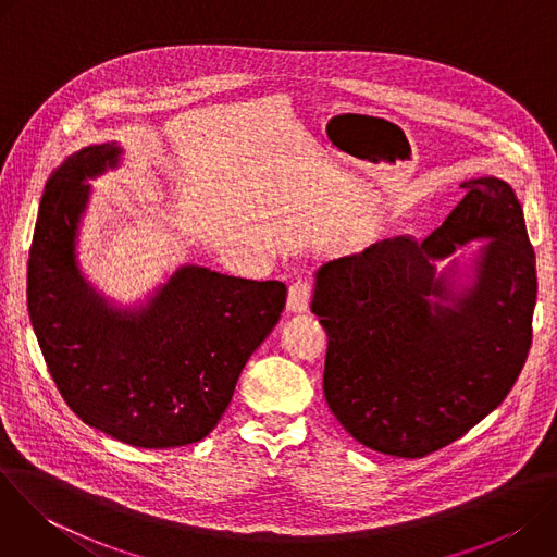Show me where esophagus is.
<instances>
[{"label":"esophagus","mask_w":557,"mask_h":557,"mask_svg":"<svg viewBox=\"0 0 557 557\" xmlns=\"http://www.w3.org/2000/svg\"><path fill=\"white\" fill-rule=\"evenodd\" d=\"M308 301H310V284L306 280H295L288 286V299H286L288 312H304L308 308Z\"/></svg>","instance_id":"1"}]
</instances>
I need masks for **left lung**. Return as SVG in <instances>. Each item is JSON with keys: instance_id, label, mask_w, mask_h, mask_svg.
<instances>
[{"instance_id": "8db88e82", "label": "left lung", "mask_w": 557, "mask_h": 557, "mask_svg": "<svg viewBox=\"0 0 557 557\" xmlns=\"http://www.w3.org/2000/svg\"><path fill=\"white\" fill-rule=\"evenodd\" d=\"M465 198L423 243L394 237L314 273L312 312L329 335L326 404L361 445L428 456L494 412L529 348L537 277L524 213L511 185L471 178ZM473 239L470 282L457 261Z\"/></svg>"}]
</instances>
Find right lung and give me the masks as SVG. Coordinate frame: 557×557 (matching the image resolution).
I'll return each mask as SVG.
<instances>
[{
  "label": "right lung",
  "instance_id": "obj_1",
  "mask_svg": "<svg viewBox=\"0 0 557 557\" xmlns=\"http://www.w3.org/2000/svg\"><path fill=\"white\" fill-rule=\"evenodd\" d=\"M116 143L67 156L41 196L28 258V314L63 401L86 425L145 449L202 441L249 357L271 335L286 284L187 264L153 295L121 308L82 275L86 181L116 168Z\"/></svg>",
  "mask_w": 557,
  "mask_h": 557
}]
</instances>
